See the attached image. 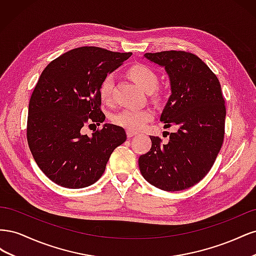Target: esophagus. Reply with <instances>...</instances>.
<instances>
[{"mask_svg": "<svg viewBox=\"0 0 256 256\" xmlns=\"http://www.w3.org/2000/svg\"><path fill=\"white\" fill-rule=\"evenodd\" d=\"M126 134H127V136H128V138H131V136H136V131H134V130H129V129H127Z\"/></svg>", "mask_w": 256, "mask_h": 256, "instance_id": "34e87169", "label": "esophagus"}]
</instances>
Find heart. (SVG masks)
Masks as SVG:
<instances>
[{"mask_svg":"<svg viewBox=\"0 0 256 256\" xmlns=\"http://www.w3.org/2000/svg\"><path fill=\"white\" fill-rule=\"evenodd\" d=\"M129 74L138 86L146 92H152L156 90L158 76L154 70L145 65H136L129 69ZM114 74H108L102 80L99 88V95L102 102H109L112 98L114 86ZM154 112L150 109H124L112 116V122L118 126L129 130L141 129L146 122L152 120Z\"/></svg>","mask_w":256,"mask_h":256,"instance_id":"b5f03b06","label":"heart"}]
</instances>
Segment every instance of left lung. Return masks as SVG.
Masks as SVG:
<instances>
[{
	"instance_id": "8db88e82",
	"label": "left lung",
	"mask_w": 256,
	"mask_h": 256,
	"mask_svg": "<svg viewBox=\"0 0 256 256\" xmlns=\"http://www.w3.org/2000/svg\"><path fill=\"white\" fill-rule=\"evenodd\" d=\"M164 68L171 96L161 113L164 128L176 127L168 142L150 136L152 148L138 158L142 176L164 191L188 189L210 171L221 150L226 104L220 82L204 62L184 51L145 53Z\"/></svg>"
}]
</instances>
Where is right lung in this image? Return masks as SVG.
Instances as JSON below:
<instances>
[{
	"instance_id": "right-lung-1",
	"label": "right lung",
	"mask_w": 256,
	"mask_h": 256,
	"mask_svg": "<svg viewBox=\"0 0 256 256\" xmlns=\"http://www.w3.org/2000/svg\"><path fill=\"white\" fill-rule=\"evenodd\" d=\"M131 54L81 47L44 69L30 99L26 136L37 166L53 182L69 189L95 184L113 150L126 141L125 130L113 124H104L92 136L81 129L104 122L100 84Z\"/></svg>"
}]
</instances>
